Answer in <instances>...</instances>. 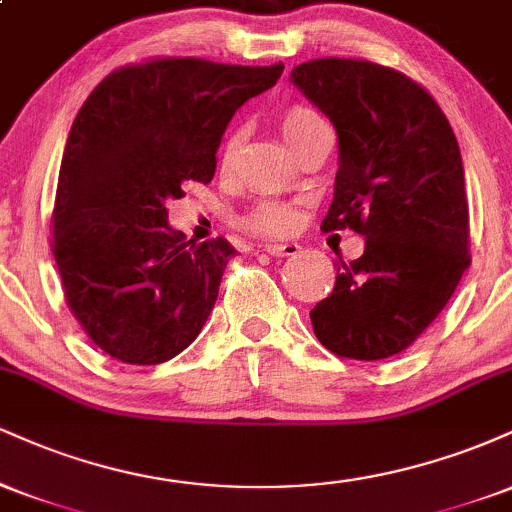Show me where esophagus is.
Here are the masks:
<instances>
[{
    "instance_id": "obj_1",
    "label": "esophagus",
    "mask_w": 512,
    "mask_h": 512,
    "mask_svg": "<svg viewBox=\"0 0 512 512\" xmlns=\"http://www.w3.org/2000/svg\"><path fill=\"white\" fill-rule=\"evenodd\" d=\"M264 252L274 257H296L301 252V245L298 243H267L264 245Z\"/></svg>"
}]
</instances>
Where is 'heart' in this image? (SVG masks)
I'll return each instance as SVG.
<instances>
[{
	"mask_svg": "<svg viewBox=\"0 0 512 512\" xmlns=\"http://www.w3.org/2000/svg\"><path fill=\"white\" fill-rule=\"evenodd\" d=\"M320 125H325L322 117L303 103L286 105L279 113V127L281 132H284L286 142L291 144V149H296V146ZM240 139H243L240 137V129H231V132H228L219 154L221 168L233 166V161H236L240 151ZM245 226H248L252 233H260V236H289L293 228L298 226V211L293 209L291 204L276 202V199H264V202H260L250 211V216L245 219Z\"/></svg>",
	"mask_w": 512,
	"mask_h": 512,
	"instance_id": "1",
	"label": "heart"
}]
</instances>
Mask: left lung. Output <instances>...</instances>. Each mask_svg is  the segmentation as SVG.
<instances>
[{
    "instance_id": "obj_1",
    "label": "left lung",
    "mask_w": 512,
    "mask_h": 512,
    "mask_svg": "<svg viewBox=\"0 0 512 512\" xmlns=\"http://www.w3.org/2000/svg\"><path fill=\"white\" fill-rule=\"evenodd\" d=\"M291 81L337 129L339 170L322 231L366 238L310 310L332 354L380 361L411 346L469 267V207L460 146L431 93L366 60L322 57Z\"/></svg>"
}]
</instances>
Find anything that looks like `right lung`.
Here are the masks:
<instances>
[{"label": "right lung", "instance_id": "right-lung-1", "mask_svg": "<svg viewBox=\"0 0 512 512\" xmlns=\"http://www.w3.org/2000/svg\"><path fill=\"white\" fill-rule=\"evenodd\" d=\"M281 72V62L156 57L115 69L81 105L57 180L52 252L69 310L108 356L156 366L202 332L236 248L185 240L166 202L185 182H211L231 117Z\"/></svg>", "mask_w": 512, "mask_h": 512}]
</instances>
